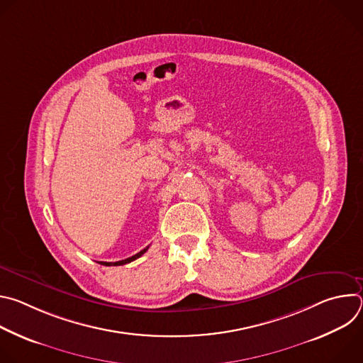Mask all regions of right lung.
<instances>
[{
	"instance_id": "obj_1",
	"label": "right lung",
	"mask_w": 363,
	"mask_h": 363,
	"mask_svg": "<svg viewBox=\"0 0 363 363\" xmlns=\"http://www.w3.org/2000/svg\"><path fill=\"white\" fill-rule=\"evenodd\" d=\"M147 248H149V247H146V248L140 250L138 254H135V255H132V257H129V258H125V260H121V262H115V263H101V264H105V266H123V264H128V263H130V262L136 260V258H139L142 254H145Z\"/></svg>"
}]
</instances>
